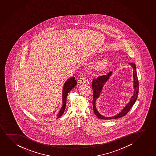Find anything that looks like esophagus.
<instances>
[{"mask_svg": "<svg viewBox=\"0 0 156 156\" xmlns=\"http://www.w3.org/2000/svg\"><path fill=\"white\" fill-rule=\"evenodd\" d=\"M86 82V79L85 77H81L80 78L79 80V83L81 84V83H85Z\"/></svg>", "mask_w": 156, "mask_h": 156, "instance_id": "esophagus-1", "label": "esophagus"}]
</instances>
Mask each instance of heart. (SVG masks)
I'll list each match as a JSON object with an SVG mask.
<instances>
[{"label": "heart", "instance_id": "b5f03b06", "mask_svg": "<svg viewBox=\"0 0 156 156\" xmlns=\"http://www.w3.org/2000/svg\"><path fill=\"white\" fill-rule=\"evenodd\" d=\"M108 59L107 58L102 59L101 61H99L97 63L96 65V68L98 70H101L103 69L106 67L108 63Z\"/></svg>", "mask_w": 156, "mask_h": 156}]
</instances>
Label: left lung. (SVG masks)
<instances>
[{"mask_svg":"<svg viewBox=\"0 0 156 156\" xmlns=\"http://www.w3.org/2000/svg\"><path fill=\"white\" fill-rule=\"evenodd\" d=\"M133 68V88L134 91L133 92V96L130 98L129 101L128 103L126 106L124 107L123 109H122L121 111L119 113L117 114L116 115L111 116V117H106L102 115L97 111L96 107V99L99 98L101 94L104 85H105L107 82L110 77L112 75L113 71H112L108 73L107 75H103L99 77H97L95 79H94L92 83V88L94 89L93 90V110L94 113L97 117L101 119H119V117H123V116L126 115L128 113L131 107L133 106L136 100L138 98V93H139V81H138V76L136 71V66L134 63H128Z\"/></svg>","mask_w":156,"mask_h":156,"instance_id":"8db88e82","label":"left lung"}]
</instances>
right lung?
<instances>
[{
  "label": "right lung",
  "mask_w": 156,
  "mask_h": 156,
  "mask_svg": "<svg viewBox=\"0 0 156 156\" xmlns=\"http://www.w3.org/2000/svg\"><path fill=\"white\" fill-rule=\"evenodd\" d=\"M77 85V81L75 80V77H72L69 78L66 81L62 89V106L61 107V109L60 110L59 113H58L56 119H59L62 115L65 112L66 106V101H67V96L69 92L71 89Z\"/></svg>",
  "instance_id": "1"
}]
</instances>
